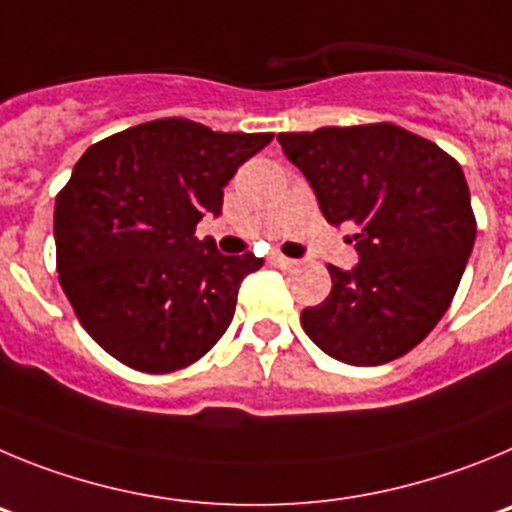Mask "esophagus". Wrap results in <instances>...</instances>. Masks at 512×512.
I'll use <instances>...</instances> for the list:
<instances>
[{
    "instance_id": "obj_1",
    "label": "esophagus",
    "mask_w": 512,
    "mask_h": 512,
    "mask_svg": "<svg viewBox=\"0 0 512 512\" xmlns=\"http://www.w3.org/2000/svg\"><path fill=\"white\" fill-rule=\"evenodd\" d=\"M270 262H273L275 267H280V270H293V267L298 265L296 260H290V257H285V255H278V252H275V255H270Z\"/></svg>"
}]
</instances>
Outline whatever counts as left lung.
I'll return each mask as SVG.
<instances>
[{
	"mask_svg": "<svg viewBox=\"0 0 512 512\" xmlns=\"http://www.w3.org/2000/svg\"><path fill=\"white\" fill-rule=\"evenodd\" d=\"M334 227L357 229L352 270L329 265L331 293L303 308L313 344L344 365L403 357L441 321L472 255L477 222L459 163L398 124L280 132Z\"/></svg>",
	"mask_w": 512,
	"mask_h": 512,
	"instance_id": "8db88e82",
	"label": "left lung"
}]
</instances>
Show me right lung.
Wrapping results in <instances>:
<instances>
[{
	"label": "right lung",
	"mask_w": 512,
	"mask_h": 512,
	"mask_svg": "<svg viewBox=\"0 0 512 512\" xmlns=\"http://www.w3.org/2000/svg\"><path fill=\"white\" fill-rule=\"evenodd\" d=\"M270 140L168 117L81 155L55 199V257L78 321L104 352L160 375L222 339L262 257L222 255L196 224L222 214L224 186Z\"/></svg>",
	"instance_id": "add662e5"
}]
</instances>
